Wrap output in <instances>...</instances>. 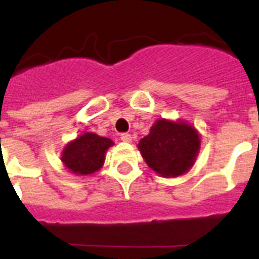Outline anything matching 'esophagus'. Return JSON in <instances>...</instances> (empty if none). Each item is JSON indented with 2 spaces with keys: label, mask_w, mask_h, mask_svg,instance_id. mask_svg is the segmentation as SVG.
Listing matches in <instances>:
<instances>
[{
  "label": "esophagus",
  "mask_w": 259,
  "mask_h": 259,
  "mask_svg": "<svg viewBox=\"0 0 259 259\" xmlns=\"http://www.w3.org/2000/svg\"><path fill=\"white\" fill-rule=\"evenodd\" d=\"M120 140L124 141V143H131V135L130 134H122L120 135Z\"/></svg>",
  "instance_id": "1"
}]
</instances>
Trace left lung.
Returning <instances> with one entry per match:
<instances>
[{
    "label": "left lung",
    "mask_w": 259,
    "mask_h": 259,
    "mask_svg": "<svg viewBox=\"0 0 259 259\" xmlns=\"http://www.w3.org/2000/svg\"><path fill=\"white\" fill-rule=\"evenodd\" d=\"M139 149L152 170L175 178L192 167L200 149V137L187 123L159 119L150 128V134L141 139Z\"/></svg>",
    "instance_id": "left-lung-1"
}]
</instances>
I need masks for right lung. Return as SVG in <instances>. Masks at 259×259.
<instances>
[{
    "instance_id": "right-lung-1",
    "label": "right lung",
    "mask_w": 259,
    "mask_h": 259,
    "mask_svg": "<svg viewBox=\"0 0 259 259\" xmlns=\"http://www.w3.org/2000/svg\"><path fill=\"white\" fill-rule=\"evenodd\" d=\"M113 141L96 134H84L68 144L62 154V162L77 175H88L100 170L104 164L105 152Z\"/></svg>"
}]
</instances>
